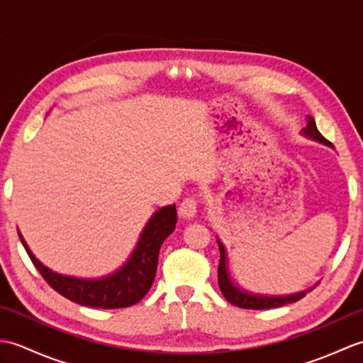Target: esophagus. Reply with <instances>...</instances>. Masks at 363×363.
Returning a JSON list of instances; mask_svg holds the SVG:
<instances>
[{
	"mask_svg": "<svg viewBox=\"0 0 363 363\" xmlns=\"http://www.w3.org/2000/svg\"><path fill=\"white\" fill-rule=\"evenodd\" d=\"M196 207H198L196 199L194 196H189L181 203L177 212H179L182 218H194L196 215Z\"/></svg>",
	"mask_w": 363,
	"mask_h": 363,
	"instance_id": "1",
	"label": "esophagus"
}]
</instances>
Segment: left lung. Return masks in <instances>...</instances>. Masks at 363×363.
Listing matches in <instances>:
<instances>
[{"instance_id": "1", "label": "left lung", "mask_w": 363, "mask_h": 363, "mask_svg": "<svg viewBox=\"0 0 363 363\" xmlns=\"http://www.w3.org/2000/svg\"><path fill=\"white\" fill-rule=\"evenodd\" d=\"M303 133L313 138V140H318L321 143H326L329 146H333L329 143V140H326L325 137L320 134V130L315 125V120L312 117H307V126L303 129ZM218 242V248H220V264H218V285L220 290L223 293L230 304H234L237 307H242V309H273V307H281L285 304L290 303H296L301 298H304L307 295V291L313 290L315 287L306 290V291H299L295 293V295H287V296H260V295H252V293L243 291L240 289H237L235 285L230 282L228 269H226V251L225 246L221 245L220 240Z\"/></svg>"}]
</instances>
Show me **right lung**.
Listing matches in <instances>:
<instances>
[{"label": "right lung", "instance_id": "1", "mask_svg": "<svg viewBox=\"0 0 363 363\" xmlns=\"http://www.w3.org/2000/svg\"><path fill=\"white\" fill-rule=\"evenodd\" d=\"M176 223L177 213L174 204L159 209L145 226L133 256L118 272L101 279H79V277L52 272L35 259L28 248L25 238L21 234L18 235L38 273L60 295L81 306L98 307V309H121L137 304L150 291L156 277L159 250L165 238L174 230Z\"/></svg>", "mask_w": 363, "mask_h": 363}]
</instances>
